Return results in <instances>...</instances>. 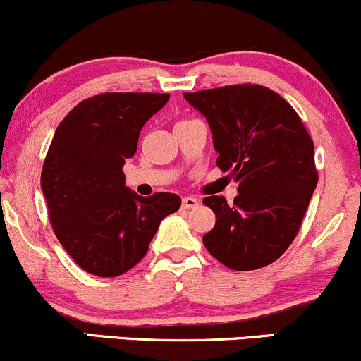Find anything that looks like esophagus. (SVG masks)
<instances>
[{
  "instance_id": "esophagus-1",
  "label": "esophagus",
  "mask_w": 361,
  "mask_h": 361,
  "mask_svg": "<svg viewBox=\"0 0 361 361\" xmlns=\"http://www.w3.org/2000/svg\"><path fill=\"white\" fill-rule=\"evenodd\" d=\"M198 204H200V200L195 197H185L183 198V207L185 209H195V207H198Z\"/></svg>"
}]
</instances>
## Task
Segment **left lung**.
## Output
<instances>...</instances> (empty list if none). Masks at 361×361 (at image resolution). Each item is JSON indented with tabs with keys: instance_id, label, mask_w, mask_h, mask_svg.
I'll use <instances>...</instances> for the list:
<instances>
[{
	"instance_id": "left-lung-1",
	"label": "left lung",
	"mask_w": 361,
	"mask_h": 361,
	"mask_svg": "<svg viewBox=\"0 0 361 361\" xmlns=\"http://www.w3.org/2000/svg\"><path fill=\"white\" fill-rule=\"evenodd\" d=\"M205 115L217 166L238 181L239 195L204 198L215 226L207 251L235 271L267 267L287 251L317 185L314 142L295 110L261 85L183 93Z\"/></svg>"
}]
</instances>
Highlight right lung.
I'll return each instance as SVG.
<instances>
[{"mask_svg": "<svg viewBox=\"0 0 361 361\" xmlns=\"http://www.w3.org/2000/svg\"><path fill=\"white\" fill-rule=\"evenodd\" d=\"M168 93H102L78 103L57 127L40 185L56 238L91 275H123L146 256L161 221L176 212L175 193L140 197L122 168L140 128Z\"/></svg>", "mask_w": 361, "mask_h": 361, "instance_id": "add662e5", "label": "right lung"}]
</instances>
